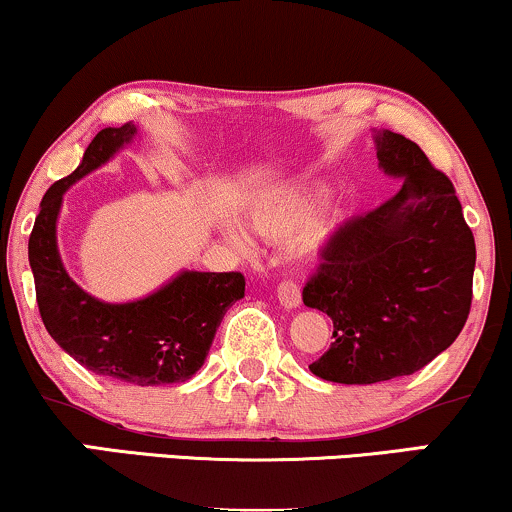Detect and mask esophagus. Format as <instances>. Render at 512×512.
<instances>
[{
	"instance_id": "1",
	"label": "esophagus",
	"mask_w": 512,
	"mask_h": 512,
	"mask_svg": "<svg viewBox=\"0 0 512 512\" xmlns=\"http://www.w3.org/2000/svg\"><path fill=\"white\" fill-rule=\"evenodd\" d=\"M276 295H279V303L286 307V310H295V307L303 305V298H300V288L295 286L293 281H283L279 288H276Z\"/></svg>"
}]
</instances>
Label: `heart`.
I'll return each instance as SVG.
<instances>
[{
  "label": "heart",
  "mask_w": 512,
  "mask_h": 512,
  "mask_svg": "<svg viewBox=\"0 0 512 512\" xmlns=\"http://www.w3.org/2000/svg\"><path fill=\"white\" fill-rule=\"evenodd\" d=\"M329 197L331 190L324 183H293V186L264 190V193L250 200L248 224L257 236L267 240H288L298 236L300 231L307 229L322 214ZM341 221V214L324 219L315 233V240L329 236L331 231L338 229ZM226 233H229V238L238 248H250V233L240 224H231Z\"/></svg>",
  "instance_id": "b5f03b06"
}]
</instances>
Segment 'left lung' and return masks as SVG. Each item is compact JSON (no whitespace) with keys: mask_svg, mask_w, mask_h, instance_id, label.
I'll return each mask as SVG.
<instances>
[{"mask_svg":"<svg viewBox=\"0 0 512 512\" xmlns=\"http://www.w3.org/2000/svg\"><path fill=\"white\" fill-rule=\"evenodd\" d=\"M372 138L379 169L403 186L334 233L303 291L334 322L310 372L336 384L417 372L458 338L472 303L477 250L453 183L403 135L372 128Z\"/></svg>","mask_w":512,"mask_h":512,"instance_id":"obj_1","label":"left lung"}]
</instances>
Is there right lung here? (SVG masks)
I'll return each mask as SVG.
<instances>
[{"label":"right lung","mask_w":512,"mask_h":512,"mask_svg":"<svg viewBox=\"0 0 512 512\" xmlns=\"http://www.w3.org/2000/svg\"><path fill=\"white\" fill-rule=\"evenodd\" d=\"M140 138L135 123L102 128L76 171L47 190L28 240L40 317L64 353L90 372L135 386L183 384L205 365L226 310L245 295L238 272H181L138 300L107 303L66 272L57 243L64 195Z\"/></svg>","instance_id":"1"}]
</instances>
